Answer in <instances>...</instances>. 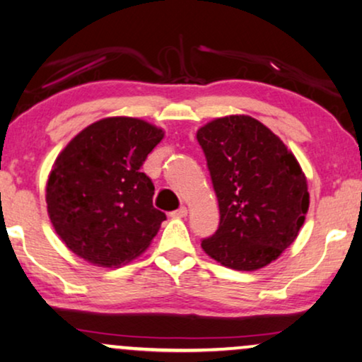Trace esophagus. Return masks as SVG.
Returning a JSON list of instances; mask_svg holds the SVG:
<instances>
[{
	"label": "esophagus",
	"mask_w": 362,
	"mask_h": 362,
	"mask_svg": "<svg viewBox=\"0 0 362 362\" xmlns=\"http://www.w3.org/2000/svg\"><path fill=\"white\" fill-rule=\"evenodd\" d=\"M187 214H189V210H187V206H180V209L172 211V216H178V218H184V216H187Z\"/></svg>",
	"instance_id": "1"
}]
</instances>
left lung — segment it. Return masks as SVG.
Listing matches in <instances>:
<instances>
[{"label":"left lung","mask_w":362,"mask_h":362,"mask_svg":"<svg viewBox=\"0 0 362 362\" xmlns=\"http://www.w3.org/2000/svg\"><path fill=\"white\" fill-rule=\"evenodd\" d=\"M220 209L202 242L223 267L255 272L295 242L310 206L306 177L281 139L250 115H226L197 131Z\"/></svg>","instance_id":"left-lung-1"}]
</instances>
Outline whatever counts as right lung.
<instances>
[{
    "mask_svg": "<svg viewBox=\"0 0 362 362\" xmlns=\"http://www.w3.org/2000/svg\"><path fill=\"white\" fill-rule=\"evenodd\" d=\"M162 129L134 117L88 125L67 144L46 185L51 223L86 262L117 268L146 252L165 214L153 209V184L141 167Z\"/></svg>",
    "mask_w": 362,
    "mask_h": 362,
    "instance_id": "obj_1",
    "label": "right lung"
}]
</instances>
